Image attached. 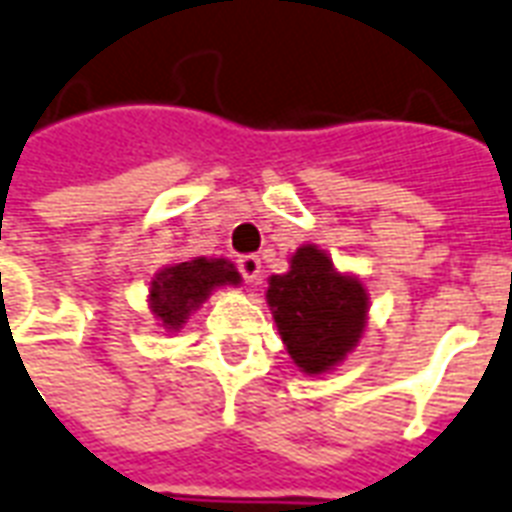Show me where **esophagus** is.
Returning a JSON list of instances; mask_svg holds the SVG:
<instances>
[{
	"label": "esophagus",
	"instance_id": "34e87169",
	"mask_svg": "<svg viewBox=\"0 0 512 512\" xmlns=\"http://www.w3.org/2000/svg\"><path fill=\"white\" fill-rule=\"evenodd\" d=\"M237 267L243 272V277L248 283H259L261 277V259L259 256H240L237 259Z\"/></svg>",
	"mask_w": 512,
	"mask_h": 512
}]
</instances>
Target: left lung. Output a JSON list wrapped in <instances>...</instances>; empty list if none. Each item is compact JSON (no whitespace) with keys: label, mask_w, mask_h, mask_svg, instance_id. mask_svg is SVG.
<instances>
[{"label":"left lung","mask_w":512,"mask_h":512,"mask_svg":"<svg viewBox=\"0 0 512 512\" xmlns=\"http://www.w3.org/2000/svg\"><path fill=\"white\" fill-rule=\"evenodd\" d=\"M267 283L277 334L301 374H328L358 347L368 326V288L358 275L339 272L318 245L296 248L288 272Z\"/></svg>","instance_id":"obj_1"}]
</instances>
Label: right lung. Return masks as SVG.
Here are the masks:
<instances>
[{"instance_id":"right-lung-1","label":"right lung","mask_w":512,"mask_h":512,"mask_svg":"<svg viewBox=\"0 0 512 512\" xmlns=\"http://www.w3.org/2000/svg\"><path fill=\"white\" fill-rule=\"evenodd\" d=\"M243 277L227 259L194 256L154 272L149 283V312L165 334H176L216 288L240 285Z\"/></svg>"}]
</instances>
